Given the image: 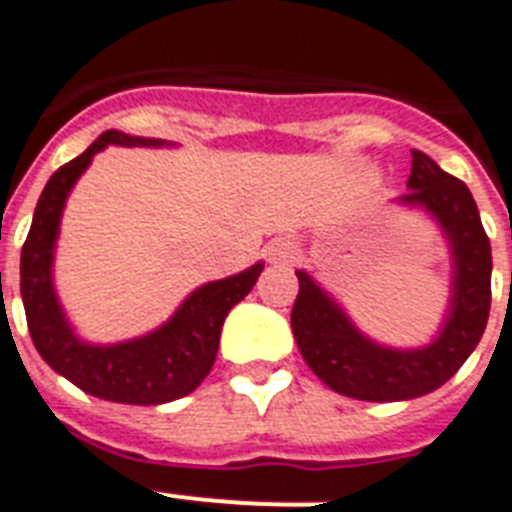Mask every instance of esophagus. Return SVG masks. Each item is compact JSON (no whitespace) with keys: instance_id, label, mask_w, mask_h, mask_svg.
Returning a JSON list of instances; mask_svg holds the SVG:
<instances>
[{"instance_id":"obj_1","label":"esophagus","mask_w":512,"mask_h":512,"mask_svg":"<svg viewBox=\"0 0 512 512\" xmlns=\"http://www.w3.org/2000/svg\"><path fill=\"white\" fill-rule=\"evenodd\" d=\"M297 242H292V239H286V236H281V239H273V242L265 247V255H268V260L273 265H292L294 260H297Z\"/></svg>"}]
</instances>
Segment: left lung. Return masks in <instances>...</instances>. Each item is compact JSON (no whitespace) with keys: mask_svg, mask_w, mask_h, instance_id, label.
Listing matches in <instances>:
<instances>
[{"mask_svg":"<svg viewBox=\"0 0 512 512\" xmlns=\"http://www.w3.org/2000/svg\"><path fill=\"white\" fill-rule=\"evenodd\" d=\"M407 189L397 202L423 207L452 249L450 310L429 347L392 350L371 342L305 270H297L292 331L299 352L328 389L352 400L400 402L434 392L460 371L489 321L492 247L468 186L413 149Z\"/></svg>","mask_w":512,"mask_h":512,"instance_id":"left-lung-1","label":"left lung"}]
</instances>
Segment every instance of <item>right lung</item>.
<instances>
[{"label":"right lung","mask_w":512,"mask_h":512,"mask_svg":"<svg viewBox=\"0 0 512 512\" xmlns=\"http://www.w3.org/2000/svg\"><path fill=\"white\" fill-rule=\"evenodd\" d=\"M107 144L162 147L165 141L105 131L83 155L54 170L41 191L31 231L20 252V294L31 339L49 368L99 400L123 405H162L186 397L205 381L218 355L220 328L228 310L252 292L257 276L263 273V263L236 276L199 286L178 307L176 315L152 334L110 347L81 342L65 321V313L54 294V242L70 189L83 170L89 168L91 157L102 152Z\"/></svg>","instance_id":"1"}]
</instances>
